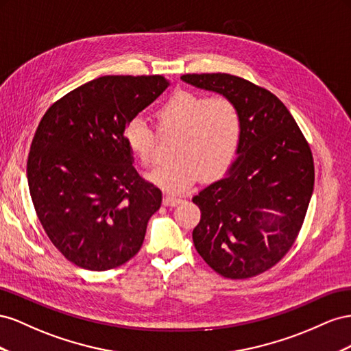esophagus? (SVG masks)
<instances>
[{"mask_svg": "<svg viewBox=\"0 0 351 351\" xmlns=\"http://www.w3.org/2000/svg\"><path fill=\"white\" fill-rule=\"evenodd\" d=\"M182 199L181 198H178V197H173V195H165V198H163V204L165 206H176V204H179L181 203Z\"/></svg>", "mask_w": 351, "mask_h": 351, "instance_id": "34e87169", "label": "esophagus"}]
</instances>
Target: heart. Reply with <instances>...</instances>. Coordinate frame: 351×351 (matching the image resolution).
<instances>
[{
	"label": "heart",
	"mask_w": 351,
	"mask_h": 351,
	"mask_svg": "<svg viewBox=\"0 0 351 351\" xmlns=\"http://www.w3.org/2000/svg\"><path fill=\"white\" fill-rule=\"evenodd\" d=\"M156 122L160 134H179L176 162L158 166L148 175L149 181L172 194L188 191L202 175L207 179L222 175L241 143V113L226 97L178 91L156 110ZM123 135L139 162L154 163L157 134L143 117L129 120Z\"/></svg>",
	"instance_id": "obj_1"
}]
</instances>
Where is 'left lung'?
Wrapping results in <instances>:
<instances>
[{"mask_svg": "<svg viewBox=\"0 0 351 351\" xmlns=\"http://www.w3.org/2000/svg\"><path fill=\"white\" fill-rule=\"evenodd\" d=\"M182 81L225 95L238 107V160L193 202L198 254L216 274L248 279L281 262L303 226L315 185L312 149L275 94L228 73H188Z\"/></svg>", "mask_w": 351, "mask_h": 351, "instance_id": "1", "label": "left lung"}]
</instances>
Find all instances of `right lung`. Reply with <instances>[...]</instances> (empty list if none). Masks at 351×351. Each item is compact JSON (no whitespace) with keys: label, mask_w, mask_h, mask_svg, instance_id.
<instances>
[{"label":"right lung","mask_w":351,"mask_h":351,"mask_svg":"<svg viewBox=\"0 0 351 351\" xmlns=\"http://www.w3.org/2000/svg\"><path fill=\"white\" fill-rule=\"evenodd\" d=\"M162 75L101 76L49 107L27 157V182L49 241L73 265L103 272L143 245L162 191L132 166L125 126L167 88Z\"/></svg>","instance_id":"add662e5"}]
</instances>
